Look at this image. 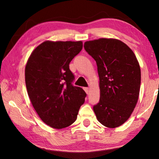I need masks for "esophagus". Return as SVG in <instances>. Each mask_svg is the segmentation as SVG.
<instances>
[{
	"label": "esophagus",
	"instance_id": "esophagus-1",
	"mask_svg": "<svg viewBox=\"0 0 159 159\" xmlns=\"http://www.w3.org/2000/svg\"><path fill=\"white\" fill-rule=\"evenodd\" d=\"M83 89H84V90L85 91L86 93H87V94L89 93V88H83Z\"/></svg>",
	"mask_w": 159,
	"mask_h": 159
}]
</instances>
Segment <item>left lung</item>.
I'll return each instance as SVG.
<instances>
[{
    "mask_svg": "<svg viewBox=\"0 0 159 159\" xmlns=\"http://www.w3.org/2000/svg\"><path fill=\"white\" fill-rule=\"evenodd\" d=\"M86 52L95 60L99 78L100 99L93 110L98 121L107 128L123 124L138 100L141 71L130 48L117 39L86 41Z\"/></svg>",
    "mask_w": 159,
    "mask_h": 159,
    "instance_id": "8db88e82",
    "label": "left lung"
}]
</instances>
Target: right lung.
<instances>
[{"label":"right lung","mask_w":159,"mask_h":159,"mask_svg":"<svg viewBox=\"0 0 159 159\" xmlns=\"http://www.w3.org/2000/svg\"><path fill=\"white\" fill-rule=\"evenodd\" d=\"M83 48L81 41H45L35 49L25 67L28 95L41 120L53 128L75 122L86 93L74 86L69 63Z\"/></svg>","instance_id":"1"}]
</instances>
